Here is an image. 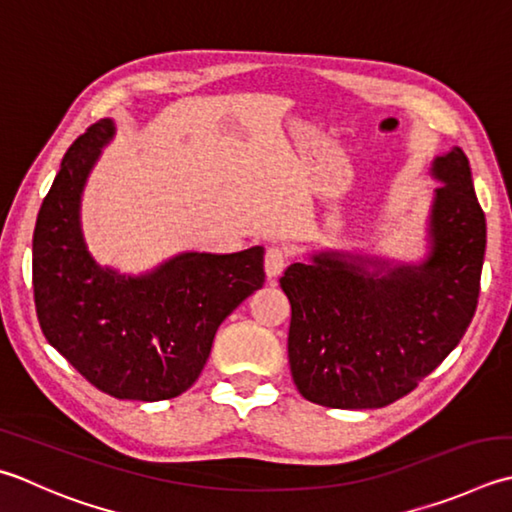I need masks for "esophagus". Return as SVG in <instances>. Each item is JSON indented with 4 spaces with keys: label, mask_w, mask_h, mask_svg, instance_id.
I'll use <instances>...</instances> for the list:
<instances>
[{
    "label": "esophagus",
    "mask_w": 512,
    "mask_h": 512,
    "mask_svg": "<svg viewBox=\"0 0 512 512\" xmlns=\"http://www.w3.org/2000/svg\"><path fill=\"white\" fill-rule=\"evenodd\" d=\"M288 264V253L286 248L282 246H270L266 250V257H264V268H266V275L273 279L279 277L284 273V268Z\"/></svg>",
    "instance_id": "esophagus-1"
}]
</instances>
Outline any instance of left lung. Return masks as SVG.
Returning <instances> with one entry per match:
<instances>
[{
  "label": "left lung",
  "instance_id": "obj_1",
  "mask_svg": "<svg viewBox=\"0 0 512 512\" xmlns=\"http://www.w3.org/2000/svg\"><path fill=\"white\" fill-rule=\"evenodd\" d=\"M433 175L442 186L422 266L322 253L313 264H290L279 279L293 310L290 373L308 402L344 410L393 404L444 362L473 322L486 217L462 148L437 157Z\"/></svg>",
  "mask_w": 512,
  "mask_h": 512
}]
</instances>
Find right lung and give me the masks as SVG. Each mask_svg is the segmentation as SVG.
<instances>
[{
    "mask_svg": "<svg viewBox=\"0 0 512 512\" xmlns=\"http://www.w3.org/2000/svg\"><path fill=\"white\" fill-rule=\"evenodd\" d=\"M113 122L79 135L39 208L33 235L35 310L48 344L117 399L159 402L195 384L219 324L264 286V248L184 253L146 277L99 268L79 230V197Z\"/></svg>",
    "mask_w": 512,
    "mask_h": 512,
    "instance_id": "add662e5",
    "label": "right lung"
}]
</instances>
